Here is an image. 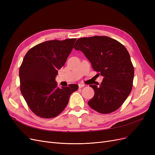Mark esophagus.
Listing matches in <instances>:
<instances>
[{
	"mask_svg": "<svg viewBox=\"0 0 155 155\" xmlns=\"http://www.w3.org/2000/svg\"><path fill=\"white\" fill-rule=\"evenodd\" d=\"M78 86H79V88H82L83 87H85V85H84V84H83V83H79Z\"/></svg>",
	"mask_w": 155,
	"mask_h": 155,
	"instance_id": "esophagus-1",
	"label": "esophagus"
}]
</instances>
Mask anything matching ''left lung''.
<instances>
[{"label": "left lung", "instance_id": "obj_1", "mask_svg": "<svg viewBox=\"0 0 155 155\" xmlns=\"http://www.w3.org/2000/svg\"><path fill=\"white\" fill-rule=\"evenodd\" d=\"M104 76L100 86L91 85L94 96L88 102L92 109L109 114L122 105L132 90L134 67L127 50L120 42L107 36L82 37L74 46Z\"/></svg>", "mask_w": 155, "mask_h": 155}]
</instances>
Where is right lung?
<instances>
[{"instance_id":"obj_1","label":"right lung","mask_w":155,"mask_h":155,"mask_svg":"<svg viewBox=\"0 0 155 155\" xmlns=\"http://www.w3.org/2000/svg\"><path fill=\"white\" fill-rule=\"evenodd\" d=\"M76 39L51 40L37 45L28 51L19 68L20 90L28 106L43 118L59 115L67 107L77 84L58 87L55 81L66 62Z\"/></svg>"}]
</instances>
